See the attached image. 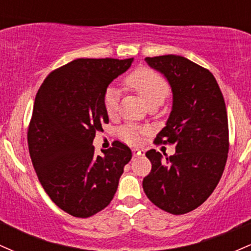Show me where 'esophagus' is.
Wrapping results in <instances>:
<instances>
[{
  "label": "esophagus",
  "mask_w": 251,
  "mask_h": 251,
  "mask_svg": "<svg viewBox=\"0 0 251 251\" xmlns=\"http://www.w3.org/2000/svg\"><path fill=\"white\" fill-rule=\"evenodd\" d=\"M132 152H133V157H138V155L144 154V150H140V149H133L132 150Z\"/></svg>",
  "instance_id": "1"
}]
</instances>
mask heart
Returning <instances> with one entry per match:
<instances>
[{"label": "heart", "instance_id": "heart-1", "mask_svg": "<svg viewBox=\"0 0 251 251\" xmlns=\"http://www.w3.org/2000/svg\"><path fill=\"white\" fill-rule=\"evenodd\" d=\"M126 85L133 89L148 107L160 106L169 96V86L165 80L150 68H139L131 73L126 79ZM119 91L113 86L106 89L103 96V107L109 117H113L118 111ZM123 139L127 143L137 144L142 139V131L133 125L124 126L120 131Z\"/></svg>", "mask_w": 251, "mask_h": 251}]
</instances>
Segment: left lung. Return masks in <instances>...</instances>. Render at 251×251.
Segmentation results:
<instances>
[{
	"instance_id": "obj_1",
	"label": "left lung",
	"mask_w": 251,
	"mask_h": 251,
	"mask_svg": "<svg viewBox=\"0 0 251 251\" xmlns=\"http://www.w3.org/2000/svg\"><path fill=\"white\" fill-rule=\"evenodd\" d=\"M162 73L172 91V108L155 142L176 145L171 157L150 150L151 172L143 189L154 205L183 215L203 204L212 194L226 166L229 129L226 102L215 76L179 55L146 57Z\"/></svg>"
}]
</instances>
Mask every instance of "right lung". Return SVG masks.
<instances>
[{"label":"right lung","mask_w":251,"mask_h":251,"mask_svg":"<svg viewBox=\"0 0 251 251\" xmlns=\"http://www.w3.org/2000/svg\"><path fill=\"white\" fill-rule=\"evenodd\" d=\"M133 60L76 59L51 72L36 94L28 129L31 162L50 200L74 217L93 216L111 203L132 158L120 142L102 155L92 144L108 124L106 89Z\"/></svg>","instance_id":"add662e5"}]
</instances>
